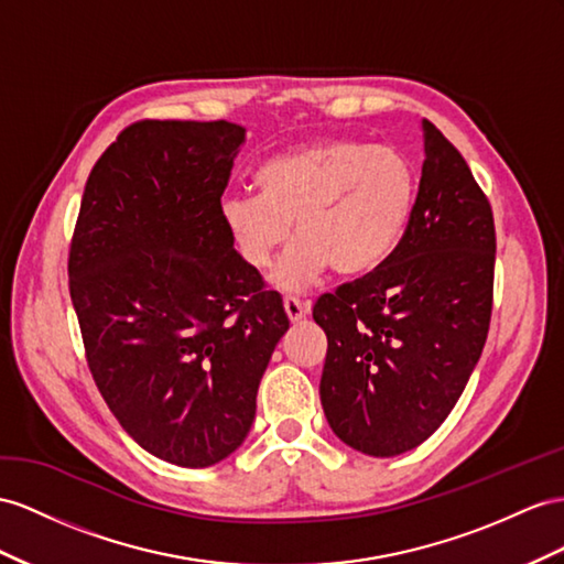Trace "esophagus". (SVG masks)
Returning a JSON list of instances; mask_svg holds the SVG:
<instances>
[{"label":"esophagus","instance_id":"obj_1","mask_svg":"<svg viewBox=\"0 0 564 564\" xmlns=\"http://www.w3.org/2000/svg\"><path fill=\"white\" fill-rule=\"evenodd\" d=\"M283 310H285V314H288V319H291V322H300V319H305V316L310 314V302L300 300V297H295V295H285V297H283Z\"/></svg>","mask_w":564,"mask_h":564}]
</instances>
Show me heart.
Segmentation results:
<instances>
[{"label":"heart","instance_id":"obj_1","mask_svg":"<svg viewBox=\"0 0 564 564\" xmlns=\"http://www.w3.org/2000/svg\"><path fill=\"white\" fill-rule=\"evenodd\" d=\"M254 193L228 195L219 216L238 257L264 271L293 221L297 236L271 283L302 291L330 267L340 276L377 271L405 238L416 202V171L386 144L326 138L269 156Z\"/></svg>","mask_w":564,"mask_h":564}]
</instances>
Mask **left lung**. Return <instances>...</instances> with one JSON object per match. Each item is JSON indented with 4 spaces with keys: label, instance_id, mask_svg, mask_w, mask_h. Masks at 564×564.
I'll list each match as a JSON object with an SVG mask.
<instances>
[{
    "label": "left lung",
    "instance_id": "left-lung-1",
    "mask_svg": "<svg viewBox=\"0 0 564 564\" xmlns=\"http://www.w3.org/2000/svg\"><path fill=\"white\" fill-rule=\"evenodd\" d=\"M424 164L405 238L386 262L326 293L322 408L336 436L371 457L436 431L479 362L494 307V212L462 154L422 121Z\"/></svg>",
    "mask_w": 564,
    "mask_h": 564
}]
</instances>
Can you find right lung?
I'll return each instance as SVG.
<instances>
[{"instance_id":"right-lung-1","label":"right lung","mask_w":564,"mask_h":564,"mask_svg":"<svg viewBox=\"0 0 564 564\" xmlns=\"http://www.w3.org/2000/svg\"><path fill=\"white\" fill-rule=\"evenodd\" d=\"M242 142L228 121L128 126L93 166L70 240V300L99 393L140 447L191 469L242 445L291 326L219 216Z\"/></svg>"}]
</instances>
